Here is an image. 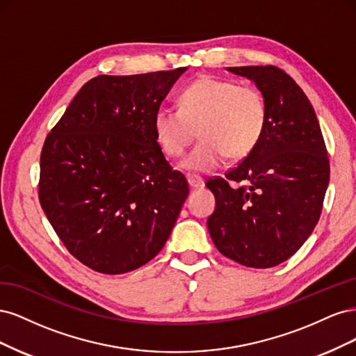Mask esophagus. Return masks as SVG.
I'll use <instances>...</instances> for the list:
<instances>
[{
	"label": "esophagus",
	"mask_w": 356,
	"mask_h": 356,
	"mask_svg": "<svg viewBox=\"0 0 356 356\" xmlns=\"http://www.w3.org/2000/svg\"><path fill=\"white\" fill-rule=\"evenodd\" d=\"M187 181H188V186L191 188H202L204 186V181L203 178L197 177V175H188L187 177Z\"/></svg>",
	"instance_id": "esophagus-1"
}]
</instances>
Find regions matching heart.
I'll list each match as a JSON object with an SVG mask.
<instances>
[{
    "label": "heart",
    "instance_id": "1",
    "mask_svg": "<svg viewBox=\"0 0 356 356\" xmlns=\"http://www.w3.org/2000/svg\"><path fill=\"white\" fill-rule=\"evenodd\" d=\"M179 108H159L153 127L166 156L179 157L196 138L199 143L181 161L190 172H209L224 156L242 159L263 136L267 105L254 86L203 75L178 95Z\"/></svg>",
    "mask_w": 356,
    "mask_h": 356
}]
</instances>
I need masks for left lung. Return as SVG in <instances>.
<instances>
[{
  "mask_svg": "<svg viewBox=\"0 0 356 356\" xmlns=\"http://www.w3.org/2000/svg\"><path fill=\"white\" fill-rule=\"evenodd\" d=\"M254 80L267 105L263 136L238 166L213 177L208 230L217 250L246 267H275L314 232L330 181V160L314 106L277 67H232Z\"/></svg>",
  "mask_w": 356,
  "mask_h": 356,
  "instance_id": "8db88e82",
  "label": "left lung"
}]
</instances>
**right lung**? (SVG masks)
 Returning a JSON list of instances; mask_svg holds the SVG:
<instances>
[{
  "mask_svg": "<svg viewBox=\"0 0 356 356\" xmlns=\"http://www.w3.org/2000/svg\"><path fill=\"white\" fill-rule=\"evenodd\" d=\"M187 70L98 75L47 135L38 197L68 252L99 273L147 264L174 229L188 184L154 134V114Z\"/></svg>",
  "mask_w": 356,
  "mask_h": 356,
  "instance_id": "add662e5",
  "label": "right lung"
}]
</instances>
